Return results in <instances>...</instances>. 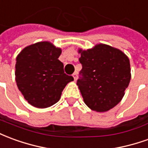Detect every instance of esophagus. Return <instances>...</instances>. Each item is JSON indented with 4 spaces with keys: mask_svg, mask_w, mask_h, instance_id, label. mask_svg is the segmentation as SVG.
I'll return each mask as SVG.
<instances>
[{
    "mask_svg": "<svg viewBox=\"0 0 148 148\" xmlns=\"http://www.w3.org/2000/svg\"><path fill=\"white\" fill-rule=\"evenodd\" d=\"M72 76H73V78H74V80L76 81V79H77V72H75L73 74H72Z\"/></svg>",
    "mask_w": 148,
    "mask_h": 148,
    "instance_id": "34e87169",
    "label": "esophagus"
}]
</instances>
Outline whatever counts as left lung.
<instances>
[{
    "mask_svg": "<svg viewBox=\"0 0 148 148\" xmlns=\"http://www.w3.org/2000/svg\"><path fill=\"white\" fill-rule=\"evenodd\" d=\"M77 85L87 106L98 112L117 105L131 79L130 61L123 52L106 45L82 51Z\"/></svg>",
    "mask_w": 148,
    "mask_h": 148,
    "instance_id": "obj_1",
    "label": "left lung"
}]
</instances>
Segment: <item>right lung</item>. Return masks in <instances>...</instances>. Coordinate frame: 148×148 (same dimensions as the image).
Instances as JSON below:
<instances>
[{
    "label": "right lung",
    "instance_id": "obj_1",
    "mask_svg": "<svg viewBox=\"0 0 148 148\" xmlns=\"http://www.w3.org/2000/svg\"><path fill=\"white\" fill-rule=\"evenodd\" d=\"M61 49L49 42L26 47L16 57V81L25 99L36 108H45L60 98L67 84L73 80L60 61Z\"/></svg>",
    "mask_w": 148,
    "mask_h": 148
}]
</instances>
